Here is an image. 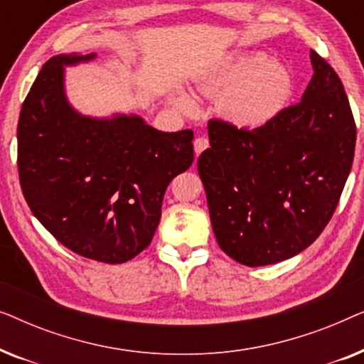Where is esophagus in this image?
Here are the masks:
<instances>
[{"label":"esophagus","mask_w":364,"mask_h":364,"mask_svg":"<svg viewBox=\"0 0 364 364\" xmlns=\"http://www.w3.org/2000/svg\"><path fill=\"white\" fill-rule=\"evenodd\" d=\"M208 147V139L207 137H197L193 141V151H196V156H200V154Z\"/></svg>","instance_id":"1"}]
</instances>
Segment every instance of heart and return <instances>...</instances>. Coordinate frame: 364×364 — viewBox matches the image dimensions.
I'll return each mask as SVG.
<instances>
[{
  "mask_svg": "<svg viewBox=\"0 0 364 364\" xmlns=\"http://www.w3.org/2000/svg\"><path fill=\"white\" fill-rule=\"evenodd\" d=\"M197 91L218 99V109L232 126L245 131L267 127L280 117L293 96V77L280 63L260 51H238L222 58L197 77ZM182 112L197 111L187 91L173 92Z\"/></svg>",
  "mask_w": 364,
  "mask_h": 364,
  "instance_id": "1",
  "label": "heart"
}]
</instances>
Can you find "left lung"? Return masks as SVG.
<instances>
[{"instance_id":"left-lung-1","label":"left lung","mask_w":364,"mask_h":364,"mask_svg":"<svg viewBox=\"0 0 364 364\" xmlns=\"http://www.w3.org/2000/svg\"><path fill=\"white\" fill-rule=\"evenodd\" d=\"M301 102L245 131L208 121L197 168L218 245L247 267L288 260L330 222L355 157L356 126L338 74L315 51Z\"/></svg>"}]
</instances>
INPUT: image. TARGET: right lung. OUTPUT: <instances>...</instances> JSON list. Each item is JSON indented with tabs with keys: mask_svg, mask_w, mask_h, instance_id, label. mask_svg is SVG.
Returning <instances> with one entry per match:
<instances>
[{
	"mask_svg": "<svg viewBox=\"0 0 364 364\" xmlns=\"http://www.w3.org/2000/svg\"><path fill=\"white\" fill-rule=\"evenodd\" d=\"M96 56L58 54L39 71L19 114V182L34 217L64 247L124 263L151 243L167 186L193 162V132L157 131L137 114L76 111L66 68Z\"/></svg>",
	"mask_w": 364,
	"mask_h": 364,
	"instance_id": "add662e5",
	"label": "right lung"
}]
</instances>
